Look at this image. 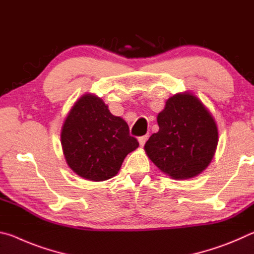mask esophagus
I'll list each match as a JSON object with an SVG mask.
<instances>
[{
  "instance_id": "obj_1",
  "label": "esophagus",
  "mask_w": 254,
  "mask_h": 254,
  "mask_svg": "<svg viewBox=\"0 0 254 254\" xmlns=\"http://www.w3.org/2000/svg\"><path fill=\"white\" fill-rule=\"evenodd\" d=\"M148 137H149V135H143V136H140L139 137V143H140L141 147H143V145L145 144V142H147Z\"/></svg>"
}]
</instances>
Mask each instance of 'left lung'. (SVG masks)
<instances>
[{
    "label": "left lung",
    "mask_w": 254,
    "mask_h": 254,
    "mask_svg": "<svg viewBox=\"0 0 254 254\" xmlns=\"http://www.w3.org/2000/svg\"><path fill=\"white\" fill-rule=\"evenodd\" d=\"M157 122L159 131L144 145L150 160L173 179L203 173L215 154L218 130L199 98L188 92L169 97Z\"/></svg>",
    "instance_id": "left-lung-1"
}]
</instances>
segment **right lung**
I'll return each instance as SVG.
<instances>
[{
  "label": "right lung",
  "mask_w": 254,
  "mask_h": 254,
  "mask_svg": "<svg viewBox=\"0 0 254 254\" xmlns=\"http://www.w3.org/2000/svg\"><path fill=\"white\" fill-rule=\"evenodd\" d=\"M60 139L69 168L92 182L114 177L124 158L139 147L127 123L112 114L94 94H84L76 101L63 124Z\"/></svg>",
  "instance_id": "right-lung-1"
}]
</instances>
